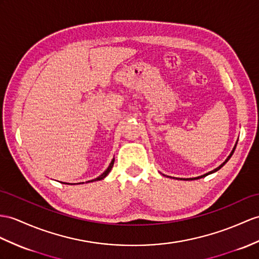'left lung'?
I'll return each instance as SVG.
<instances>
[{"mask_svg": "<svg viewBox=\"0 0 259 259\" xmlns=\"http://www.w3.org/2000/svg\"><path fill=\"white\" fill-rule=\"evenodd\" d=\"M236 145H237V142H236V144H235V146L234 147H233V149H232V151H231V154L228 156V158H226L225 159V161L223 162V163H221V165L218 167V168H215V169H213L212 170V171H210V172H207V174H204V175H202V176H199V177H195V178H176V179H184V180H193V179H200V178H203V177H205V176H207V175H211V174H213V172H215V171H218V170L219 169H221V168H222L224 165H225V163L226 162H228L229 161V159L231 158V157H232V155H233V153H234V150H235V148H236ZM170 178H171V177H170Z\"/></svg>", "mask_w": 259, "mask_h": 259, "instance_id": "obj_1", "label": "left lung"}]
</instances>
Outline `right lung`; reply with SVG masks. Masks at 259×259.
Returning a JSON list of instances; mask_svg holds the SVG:
<instances>
[{"instance_id": "right-lung-1", "label": "right lung", "mask_w": 259, "mask_h": 259, "mask_svg": "<svg viewBox=\"0 0 259 259\" xmlns=\"http://www.w3.org/2000/svg\"><path fill=\"white\" fill-rule=\"evenodd\" d=\"M113 165H114V158L112 159V161H111V163L109 165L108 169H106L103 174H101V175L99 176V177H98V178H96V179H92V180L87 181L85 184H88V182H93V181H99V180H102V179H104V178L106 177V176L109 175V172L111 171V169H112ZM62 184H66V185H80V184H84V182H79V184H68V182H62Z\"/></svg>"}]
</instances>
